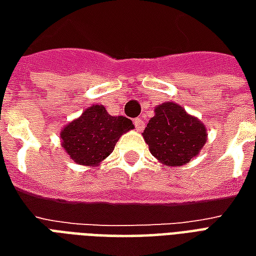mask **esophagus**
<instances>
[{"mask_svg":"<svg viewBox=\"0 0 256 256\" xmlns=\"http://www.w3.org/2000/svg\"><path fill=\"white\" fill-rule=\"evenodd\" d=\"M134 126H136V130H137V132H142V128H145V122L142 119L137 118V119L134 120Z\"/></svg>","mask_w":256,"mask_h":256,"instance_id":"obj_1","label":"esophagus"}]
</instances>
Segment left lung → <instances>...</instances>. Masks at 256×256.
Returning a JSON list of instances; mask_svg holds the SVG:
<instances>
[{"label": "left lung", "mask_w": 256, "mask_h": 256, "mask_svg": "<svg viewBox=\"0 0 256 256\" xmlns=\"http://www.w3.org/2000/svg\"><path fill=\"white\" fill-rule=\"evenodd\" d=\"M142 137L158 160L177 167L200 154L207 142V128L177 102L168 101L156 106Z\"/></svg>", "instance_id": "obj_1"}]
</instances>
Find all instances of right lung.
Returning a JSON list of instances; mask_svg holds the SVG:
<instances>
[{
  "label": "right lung",
  "mask_w": 256,
  "mask_h": 256,
  "mask_svg": "<svg viewBox=\"0 0 256 256\" xmlns=\"http://www.w3.org/2000/svg\"><path fill=\"white\" fill-rule=\"evenodd\" d=\"M134 128L124 116H112L106 106L93 104L60 132L62 146L76 164L98 166L111 155L120 136Z\"/></svg>",
  "instance_id": "obj_1"
}]
</instances>
